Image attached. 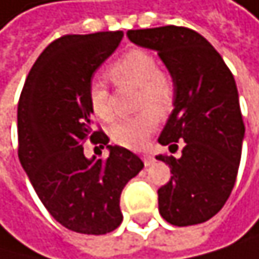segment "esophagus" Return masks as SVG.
<instances>
[{
	"mask_svg": "<svg viewBox=\"0 0 259 259\" xmlns=\"http://www.w3.org/2000/svg\"><path fill=\"white\" fill-rule=\"evenodd\" d=\"M142 159H144V162H145V165H147V166H148V165H153V163H154V157H153L151 154H148V153L142 154Z\"/></svg>",
	"mask_w": 259,
	"mask_h": 259,
	"instance_id": "obj_1",
	"label": "esophagus"
}]
</instances>
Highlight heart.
Listing matches in <instances>:
<instances>
[{
  "mask_svg": "<svg viewBox=\"0 0 259 259\" xmlns=\"http://www.w3.org/2000/svg\"><path fill=\"white\" fill-rule=\"evenodd\" d=\"M109 75L117 83H130L139 88V108L144 109L133 117L115 122L111 139L126 148H140L157 126V114L163 115L171 109L175 102V81L166 72L159 69L157 58L144 49H133L122 55L109 68ZM89 105L93 112L103 122L114 119V109L109 102L106 84L96 78L89 84ZM156 110L155 113L154 111Z\"/></svg>",
  "mask_w": 259,
  "mask_h": 259,
  "instance_id": "obj_1",
  "label": "heart"
}]
</instances>
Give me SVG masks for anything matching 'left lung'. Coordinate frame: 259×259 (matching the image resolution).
<instances>
[{"instance_id":"left-lung-1","label":"left lung","mask_w":259,"mask_h":259,"mask_svg":"<svg viewBox=\"0 0 259 259\" xmlns=\"http://www.w3.org/2000/svg\"><path fill=\"white\" fill-rule=\"evenodd\" d=\"M130 41L156 51L175 81L173 111L160 145L182 156H156L171 168V179L157 190L159 213L185 227L208 221L233 190L245 128L235 78L223 57L198 32L163 26L126 32Z\"/></svg>"}]
</instances>
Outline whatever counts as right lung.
<instances>
[{"mask_svg":"<svg viewBox=\"0 0 259 259\" xmlns=\"http://www.w3.org/2000/svg\"><path fill=\"white\" fill-rule=\"evenodd\" d=\"M122 36L117 30L58 38L35 61L18 103L21 166L52 218L77 233L117 229L122 190L144 168L139 156L93 130L89 84ZM88 138L106 145L110 156L88 159L81 145Z\"/></svg>","mask_w":259,"mask_h":259,"instance_id":"add662e5","label":"right lung"}]
</instances>
